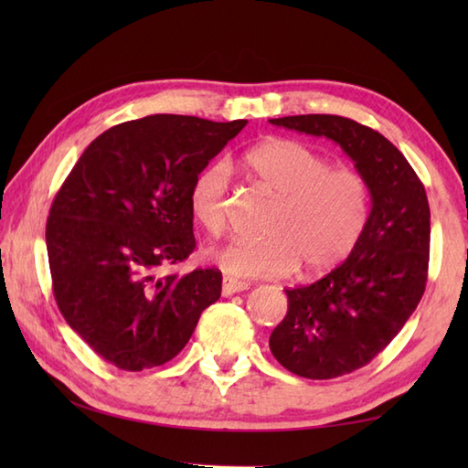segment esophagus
<instances>
[{
    "label": "esophagus",
    "instance_id": "esophagus-1",
    "mask_svg": "<svg viewBox=\"0 0 468 468\" xmlns=\"http://www.w3.org/2000/svg\"><path fill=\"white\" fill-rule=\"evenodd\" d=\"M247 287H250V283H245V282H237V280H231V277H223L221 293H223L225 297H229V295H233V293L245 292Z\"/></svg>",
    "mask_w": 468,
    "mask_h": 468
}]
</instances>
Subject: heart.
<instances>
[{"mask_svg":"<svg viewBox=\"0 0 468 468\" xmlns=\"http://www.w3.org/2000/svg\"><path fill=\"white\" fill-rule=\"evenodd\" d=\"M255 185L277 198L260 241L235 239L208 253L218 270L239 280L282 277L297 267L317 275L342 263L370 213V193L360 173L332 168L324 154L292 138H270L245 154ZM229 166L215 163L195 176L188 211L205 231L218 235L227 218Z\"/></svg>","mask_w":468,"mask_h":468,"instance_id":"obj_1","label":"heart"}]
</instances>
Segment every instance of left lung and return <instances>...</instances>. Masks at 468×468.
<instances>
[{
    "label": "left lung",
    "mask_w": 468,
    "mask_h": 468,
    "mask_svg": "<svg viewBox=\"0 0 468 468\" xmlns=\"http://www.w3.org/2000/svg\"><path fill=\"white\" fill-rule=\"evenodd\" d=\"M270 122L340 144L370 193L354 251L322 280L285 290L287 315L270 335L271 354L287 370L330 380L380 354L419 305L429 273V198L404 154L372 128L334 114Z\"/></svg>",
    "instance_id": "obj_1"
}]
</instances>
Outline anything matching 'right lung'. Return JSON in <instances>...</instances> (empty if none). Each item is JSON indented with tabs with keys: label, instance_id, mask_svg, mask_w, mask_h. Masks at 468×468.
I'll list each match as a JSON object with an SVG mask.
<instances>
[{
	"label": "right lung",
	"instance_id": "obj_1",
	"mask_svg": "<svg viewBox=\"0 0 468 468\" xmlns=\"http://www.w3.org/2000/svg\"><path fill=\"white\" fill-rule=\"evenodd\" d=\"M247 121L153 114L108 128L78 158L46 225L56 303L68 325L121 370L183 350L221 271H161L195 250L188 191Z\"/></svg>",
	"mask_w": 468,
	"mask_h": 468
}]
</instances>
